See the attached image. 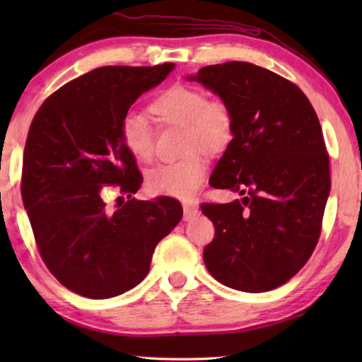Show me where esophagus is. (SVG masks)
<instances>
[{
	"label": "esophagus",
	"mask_w": 362,
	"mask_h": 362,
	"mask_svg": "<svg viewBox=\"0 0 362 362\" xmlns=\"http://www.w3.org/2000/svg\"><path fill=\"white\" fill-rule=\"evenodd\" d=\"M196 214H198V207L194 204H183V220H185V222L192 220Z\"/></svg>",
	"instance_id": "34e87169"
}]
</instances>
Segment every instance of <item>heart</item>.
Listing matches in <instances>:
<instances>
[{"mask_svg": "<svg viewBox=\"0 0 362 362\" xmlns=\"http://www.w3.org/2000/svg\"><path fill=\"white\" fill-rule=\"evenodd\" d=\"M159 122L183 127V151L179 161L163 163L146 175V185L156 194L189 199L207 170V159L196 146L209 153L225 148L233 136V116L223 102L209 100L203 90L187 86L168 89L151 103ZM121 140L134 158L148 161L153 156V129L145 116L127 112L119 124ZM192 153H189V151Z\"/></svg>", "mask_w": 362, "mask_h": 362, "instance_id": "b5f03b06", "label": "heart"}]
</instances>
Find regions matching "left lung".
Wrapping results in <instances>:
<instances>
[{
    "mask_svg": "<svg viewBox=\"0 0 362 362\" xmlns=\"http://www.w3.org/2000/svg\"><path fill=\"white\" fill-rule=\"evenodd\" d=\"M187 79L230 110L233 139L209 183L241 196L203 206L216 226L206 268L231 289L272 291L296 276L320 240L330 192L320 119L296 84L254 64L203 66Z\"/></svg>",
    "mask_w": 362,
    "mask_h": 362,
    "instance_id": "8db88e82",
    "label": "left lung"
}]
</instances>
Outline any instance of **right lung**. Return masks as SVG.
<instances>
[{
    "label": "right lung",
    "instance_id": "1",
    "mask_svg": "<svg viewBox=\"0 0 362 362\" xmlns=\"http://www.w3.org/2000/svg\"><path fill=\"white\" fill-rule=\"evenodd\" d=\"M174 66H100L47 97L30 126L23 206L49 272L79 296L110 298L142 283L156 244L182 220L174 198H131L144 179L119 134L132 103ZM108 186L128 201L108 205Z\"/></svg>",
    "mask_w": 362,
    "mask_h": 362
}]
</instances>
